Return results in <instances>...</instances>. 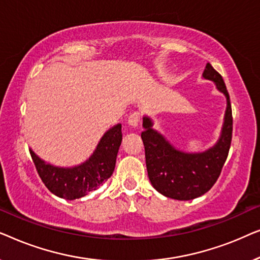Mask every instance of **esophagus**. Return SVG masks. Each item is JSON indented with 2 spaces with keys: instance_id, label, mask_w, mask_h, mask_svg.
<instances>
[{
  "instance_id": "34e87169",
  "label": "esophagus",
  "mask_w": 260,
  "mask_h": 260,
  "mask_svg": "<svg viewBox=\"0 0 260 260\" xmlns=\"http://www.w3.org/2000/svg\"><path fill=\"white\" fill-rule=\"evenodd\" d=\"M140 119H141L140 113L134 112V113H131L129 117H127V124H129L130 126L136 127L138 125V123H140Z\"/></svg>"
}]
</instances>
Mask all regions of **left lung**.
<instances>
[{
    "label": "left lung",
    "instance_id": "left-lung-1",
    "mask_svg": "<svg viewBox=\"0 0 260 260\" xmlns=\"http://www.w3.org/2000/svg\"><path fill=\"white\" fill-rule=\"evenodd\" d=\"M202 77L213 81L216 90L226 97L221 133L213 147L200 152L180 150L152 127L154 122L150 117H143L144 131L141 137L144 143L149 180L158 193L175 200H193L207 193L218 180L231 147L233 119L226 85L209 62Z\"/></svg>",
    "mask_w": 260,
    "mask_h": 260
}]
</instances>
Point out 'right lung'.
<instances>
[{"instance_id": "right-lung-1", "label": "right lung", "mask_w": 260, "mask_h": 260, "mask_svg": "<svg viewBox=\"0 0 260 260\" xmlns=\"http://www.w3.org/2000/svg\"><path fill=\"white\" fill-rule=\"evenodd\" d=\"M120 143L122 124H116L103 135L90 157L78 166L58 167L39 157L33 149L29 152L49 191L65 200H76L97 189L112 175Z\"/></svg>"}]
</instances>
